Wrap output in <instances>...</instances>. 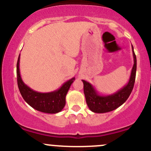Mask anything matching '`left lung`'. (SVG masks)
Returning <instances> with one entry per match:
<instances>
[{
    "instance_id": "left-lung-1",
    "label": "left lung",
    "mask_w": 151,
    "mask_h": 151,
    "mask_svg": "<svg viewBox=\"0 0 151 151\" xmlns=\"http://www.w3.org/2000/svg\"><path fill=\"white\" fill-rule=\"evenodd\" d=\"M134 57V66L132 67L130 78L123 88L111 95L101 96L98 93L94 87L88 82L83 80L84 85V94L88 107L96 113H104L110 112L121 106L130 96L135 82L137 71V58L132 46Z\"/></svg>"
}]
</instances>
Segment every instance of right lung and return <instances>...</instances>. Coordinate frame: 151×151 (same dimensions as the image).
Returning a JSON list of instances; mask_svg holds the SVG:
<instances>
[{"instance_id":"add662e5","label":"right lung","mask_w":151,"mask_h":151,"mask_svg":"<svg viewBox=\"0 0 151 151\" xmlns=\"http://www.w3.org/2000/svg\"><path fill=\"white\" fill-rule=\"evenodd\" d=\"M19 55L17 63V78L19 92L22 98L33 109L45 113L55 114L60 112L66 104V96L74 77L62 85L59 89L52 92L39 93L29 88L22 81L19 72Z\"/></svg>"}]
</instances>
